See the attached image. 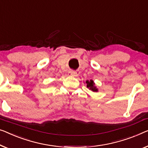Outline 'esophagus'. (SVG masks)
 Segmentation results:
<instances>
[{
  "instance_id": "esophagus-1",
  "label": "esophagus",
  "mask_w": 148,
  "mask_h": 148,
  "mask_svg": "<svg viewBox=\"0 0 148 148\" xmlns=\"http://www.w3.org/2000/svg\"><path fill=\"white\" fill-rule=\"evenodd\" d=\"M79 74H80V72L78 71H70L68 74L71 76H78Z\"/></svg>"
}]
</instances>
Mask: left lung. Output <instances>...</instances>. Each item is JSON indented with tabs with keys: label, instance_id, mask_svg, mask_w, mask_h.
<instances>
[{
	"label": "left lung",
	"instance_id": "8db88e82",
	"mask_svg": "<svg viewBox=\"0 0 148 148\" xmlns=\"http://www.w3.org/2000/svg\"><path fill=\"white\" fill-rule=\"evenodd\" d=\"M86 86L89 90H92V91L94 92H98V89L95 86V83H94V80H86Z\"/></svg>",
	"mask_w": 148,
	"mask_h": 148
}]
</instances>
